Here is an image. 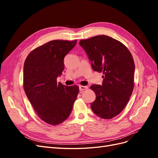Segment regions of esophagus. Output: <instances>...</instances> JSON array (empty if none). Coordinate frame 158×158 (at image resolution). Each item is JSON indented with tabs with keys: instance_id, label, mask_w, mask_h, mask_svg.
Wrapping results in <instances>:
<instances>
[{
	"instance_id": "obj_1",
	"label": "esophagus",
	"mask_w": 158,
	"mask_h": 158,
	"mask_svg": "<svg viewBox=\"0 0 158 158\" xmlns=\"http://www.w3.org/2000/svg\"><path fill=\"white\" fill-rule=\"evenodd\" d=\"M79 89L80 92H83L84 90L88 89V86H84V85H80Z\"/></svg>"
}]
</instances>
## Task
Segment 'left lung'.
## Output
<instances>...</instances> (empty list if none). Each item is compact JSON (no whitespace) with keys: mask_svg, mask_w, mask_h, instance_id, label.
Instances as JSON below:
<instances>
[{"mask_svg":"<svg viewBox=\"0 0 158 158\" xmlns=\"http://www.w3.org/2000/svg\"><path fill=\"white\" fill-rule=\"evenodd\" d=\"M94 71L102 73V85H92L96 95L91 109L98 117L110 119L127 106L134 88L135 66L132 56L121 42L107 35L80 40Z\"/></svg>","mask_w":158,"mask_h":158,"instance_id":"left-lung-1","label":"left lung"}]
</instances>
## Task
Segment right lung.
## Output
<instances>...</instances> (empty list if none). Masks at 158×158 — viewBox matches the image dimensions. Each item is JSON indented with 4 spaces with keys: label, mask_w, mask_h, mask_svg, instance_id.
Returning <instances> with one entry per match:
<instances>
[{
    "label": "right lung",
    "mask_w": 158,
    "mask_h": 158,
    "mask_svg": "<svg viewBox=\"0 0 158 158\" xmlns=\"http://www.w3.org/2000/svg\"><path fill=\"white\" fill-rule=\"evenodd\" d=\"M77 43L53 40L37 47L23 65V89L40 118L56 125L67 118L79 92L78 85L66 86L56 78L64 70V58Z\"/></svg>",
    "instance_id": "1"
}]
</instances>
